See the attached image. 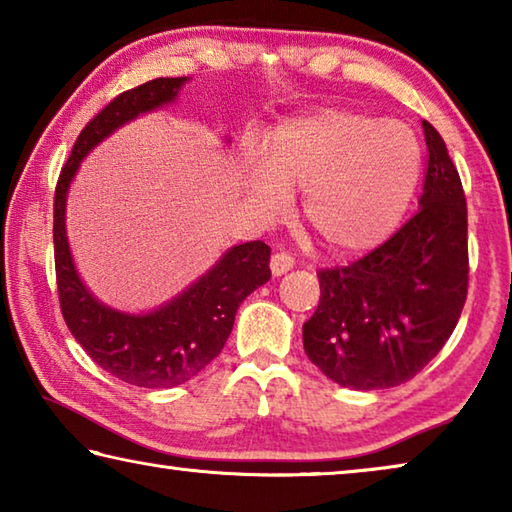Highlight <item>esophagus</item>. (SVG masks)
Listing matches in <instances>:
<instances>
[{"mask_svg":"<svg viewBox=\"0 0 512 512\" xmlns=\"http://www.w3.org/2000/svg\"><path fill=\"white\" fill-rule=\"evenodd\" d=\"M293 266H296V259H293L289 253H275L271 257V271H273V275L289 273Z\"/></svg>","mask_w":512,"mask_h":512,"instance_id":"obj_1","label":"esophagus"}]
</instances>
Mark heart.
<instances>
[{
	"mask_svg": "<svg viewBox=\"0 0 512 512\" xmlns=\"http://www.w3.org/2000/svg\"><path fill=\"white\" fill-rule=\"evenodd\" d=\"M422 171L418 137L400 121L352 110H323L282 126L248 160L244 192L257 210L277 214L289 192L302 194L311 232L334 250H368L397 230Z\"/></svg>",
	"mask_w": 512,
	"mask_h": 512,
	"instance_id": "1",
	"label": "heart"
}]
</instances>
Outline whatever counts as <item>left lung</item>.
Masks as SVG:
<instances>
[{
	"label": "left lung",
	"mask_w": 512,
	"mask_h": 512,
	"mask_svg": "<svg viewBox=\"0 0 512 512\" xmlns=\"http://www.w3.org/2000/svg\"><path fill=\"white\" fill-rule=\"evenodd\" d=\"M429 160L420 210L357 262L318 271L320 302L302 343L354 391L400 386L443 350L467 298V205L443 137L422 121Z\"/></svg>",
	"instance_id": "obj_1"
}]
</instances>
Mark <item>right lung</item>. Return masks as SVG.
<instances>
[{
	"instance_id": "1",
	"label": "right lung",
	"mask_w": 512,
	"mask_h": 512,
	"mask_svg": "<svg viewBox=\"0 0 512 512\" xmlns=\"http://www.w3.org/2000/svg\"><path fill=\"white\" fill-rule=\"evenodd\" d=\"M189 79H153L112 99L74 142L54 196V257L60 311L90 359L112 377L142 388H171L219 357L241 302L271 280V248L264 241L232 246L210 271L149 314H124L92 296L76 273L67 244L69 185L94 146L119 126L178 97Z\"/></svg>"
}]
</instances>
